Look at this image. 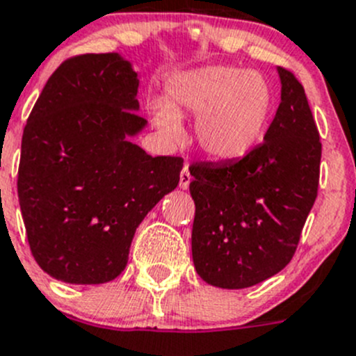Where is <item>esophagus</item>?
I'll return each instance as SVG.
<instances>
[{
	"instance_id": "1",
	"label": "esophagus",
	"mask_w": 356,
	"mask_h": 356,
	"mask_svg": "<svg viewBox=\"0 0 356 356\" xmlns=\"http://www.w3.org/2000/svg\"><path fill=\"white\" fill-rule=\"evenodd\" d=\"M189 182H191V172H189L188 167H184L181 172V179H179V186H181L182 189H188Z\"/></svg>"
}]
</instances>
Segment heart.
Listing matches in <instances>:
<instances>
[{"label": "heart", "mask_w": 356, "mask_h": 356, "mask_svg": "<svg viewBox=\"0 0 356 356\" xmlns=\"http://www.w3.org/2000/svg\"><path fill=\"white\" fill-rule=\"evenodd\" d=\"M271 111L273 92L261 74L212 65L175 74L154 120L177 136V116H198L196 140L203 153L213 160H236L259 143Z\"/></svg>", "instance_id": "heart-1"}]
</instances>
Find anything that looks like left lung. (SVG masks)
<instances>
[{
  "instance_id": "1",
  "label": "left lung",
  "mask_w": 356,
  "mask_h": 356,
  "mask_svg": "<svg viewBox=\"0 0 356 356\" xmlns=\"http://www.w3.org/2000/svg\"><path fill=\"white\" fill-rule=\"evenodd\" d=\"M278 76L282 102L264 143L241 160L189 167L193 262L213 287L247 289L284 270L316 200L318 130L298 78L284 67Z\"/></svg>"
}]
</instances>
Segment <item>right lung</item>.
<instances>
[{
  "label": "right lung",
  "mask_w": 356,
  "mask_h": 356,
  "mask_svg": "<svg viewBox=\"0 0 356 356\" xmlns=\"http://www.w3.org/2000/svg\"><path fill=\"white\" fill-rule=\"evenodd\" d=\"M137 88L120 54L78 55L55 69L31 111L17 191L33 257L55 280H115L139 224L177 188L182 158L132 143L147 125Z\"/></svg>",
  "instance_id": "right-lung-1"
}]
</instances>
